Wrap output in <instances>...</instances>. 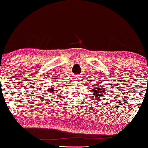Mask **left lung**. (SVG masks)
I'll use <instances>...</instances> for the list:
<instances>
[{"label":"left lung","instance_id":"left-lung-1","mask_svg":"<svg viewBox=\"0 0 148 148\" xmlns=\"http://www.w3.org/2000/svg\"><path fill=\"white\" fill-rule=\"evenodd\" d=\"M93 94L92 95L94 96L92 97H95L94 98H96L97 100H100V98H103L106 96V89H105V87L104 86H102L101 85H98V86L95 88L94 90L92 91Z\"/></svg>","mask_w":148,"mask_h":148}]
</instances>
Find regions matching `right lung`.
I'll list each match as a JSON object with an SVG mask.
<instances>
[{
	"mask_svg": "<svg viewBox=\"0 0 148 148\" xmlns=\"http://www.w3.org/2000/svg\"><path fill=\"white\" fill-rule=\"evenodd\" d=\"M56 85H51V87H49V91H48V92L49 93H51L52 95H54V93L55 91H56V88H55L56 87Z\"/></svg>",
	"mask_w": 148,
	"mask_h": 148,
	"instance_id": "add662e5",
	"label": "right lung"
}]
</instances>
